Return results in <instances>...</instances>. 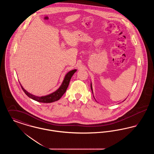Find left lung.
I'll return each mask as SVG.
<instances>
[{
	"mask_svg": "<svg viewBox=\"0 0 154 154\" xmlns=\"http://www.w3.org/2000/svg\"><path fill=\"white\" fill-rule=\"evenodd\" d=\"M91 90H92V94L94 95V93H93V89H92V83H91Z\"/></svg>",
	"mask_w": 154,
	"mask_h": 154,
	"instance_id": "8db88e82",
	"label": "left lung"
}]
</instances>
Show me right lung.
<instances>
[{
    "label": "right lung",
    "mask_w": 154,
    "mask_h": 154,
    "mask_svg": "<svg viewBox=\"0 0 154 154\" xmlns=\"http://www.w3.org/2000/svg\"><path fill=\"white\" fill-rule=\"evenodd\" d=\"M76 71H77V69H74V70L69 72L65 75L62 84L60 85V87L55 92H52L49 95H47L38 96L32 95V94L29 93L28 91H26L24 88H23V87L21 85V86L22 87L23 92H25V94L29 97L32 99L34 100H36L38 102L45 103L54 102L55 101H57L59 100L60 99V97L65 93L66 89L69 84L70 79Z\"/></svg>",
    "instance_id": "1"
}]
</instances>
